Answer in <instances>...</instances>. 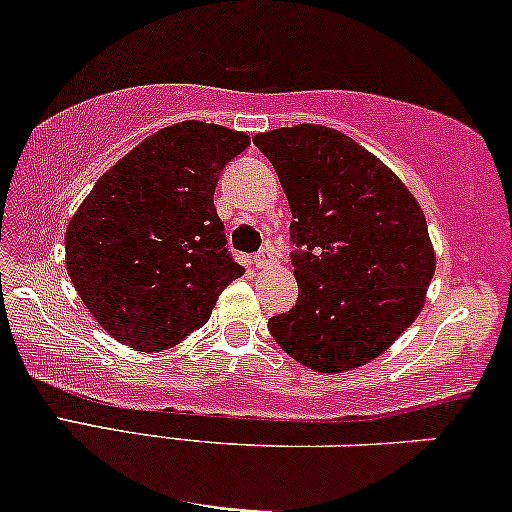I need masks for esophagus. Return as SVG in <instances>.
<instances>
[{
	"instance_id": "34e87169",
	"label": "esophagus",
	"mask_w": 512,
	"mask_h": 512,
	"mask_svg": "<svg viewBox=\"0 0 512 512\" xmlns=\"http://www.w3.org/2000/svg\"><path fill=\"white\" fill-rule=\"evenodd\" d=\"M275 261H277V256H275V251H272L270 247H265V249H261L256 254V265H258V268H270V265H275Z\"/></svg>"
}]
</instances>
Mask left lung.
I'll use <instances>...</instances> for the list:
<instances>
[{
  "mask_svg": "<svg viewBox=\"0 0 512 512\" xmlns=\"http://www.w3.org/2000/svg\"><path fill=\"white\" fill-rule=\"evenodd\" d=\"M289 199L298 301L268 329L303 367L338 374L388 350L435 275L426 216L400 178L320 124L254 136Z\"/></svg>",
  "mask_w": 512,
  "mask_h": 512,
  "instance_id": "1",
  "label": "left lung"
}]
</instances>
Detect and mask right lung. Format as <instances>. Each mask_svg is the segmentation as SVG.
Wrapping results in <instances>:
<instances>
[{
    "label": "right lung",
    "mask_w": 512,
    "mask_h": 512,
    "mask_svg": "<svg viewBox=\"0 0 512 512\" xmlns=\"http://www.w3.org/2000/svg\"><path fill=\"white\" fill-rule=\"evenodd\" d=\"M249 136L188 119L157 131L98 178L65 230V265L112 338L152 353L209 320L242 275L214 207L218 176Z\"/></svg>",
    "instance_id": "add662e5"
}]
</instances>
